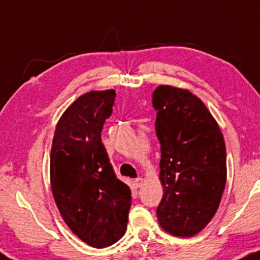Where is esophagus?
<instances>
[{"label": "esophagus", "mask_w": 260, "mask_h": 260, "mask_svg": "<svg viewBox=\"0 0 260 260\" xmlns=\"http://www.w3.org/2000/svg\"><path fill=\"white\" fill-rule=\"evenodd\" d=\"M134 184H135L136 188H141L142 184H144V179H142V178H136V179L134 180Z\"/></svg>", "instance_id": "esophagus-1"}]
</instances>
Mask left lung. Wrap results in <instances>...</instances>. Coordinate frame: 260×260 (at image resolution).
<instances>
[{
	"label": "left lung",
	"instance_id": "1",
	"mask_svg": "<svg viewBox=\"0 0 260 260\" xmlns=\"http://www.w3.org/2000/svg\"><path fill=\"white\" fill-rule=\"evenodd\" d=\"M161 144L163 198L157 218L166 232L193 237L216 214L226 185V146L214 116L188 89L158 86L152 94Z\"/></svg>",
	"mask_w": 260,
	"mask_h": 260
}]
</instances>
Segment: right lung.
Returning <instances> with one entry per match:
<instances>
[{"mask_svg": "<svg viewBox=\"0 0 260 260\" xmlns=\"http://www.w3.org/2000/svg\"><path fill=\"white\" fill-rule=\"evenodd\" d=\"M114 99V89L76 99L57 121L50 153L51 191L61 216L94 248L120 240L131 206L130 188L116 178L101 139Z\"/></svg>", "mask_w": 260, "mask_h": 260, "instance_id": "add662e5", "label": "right lung"}]
</instances>
